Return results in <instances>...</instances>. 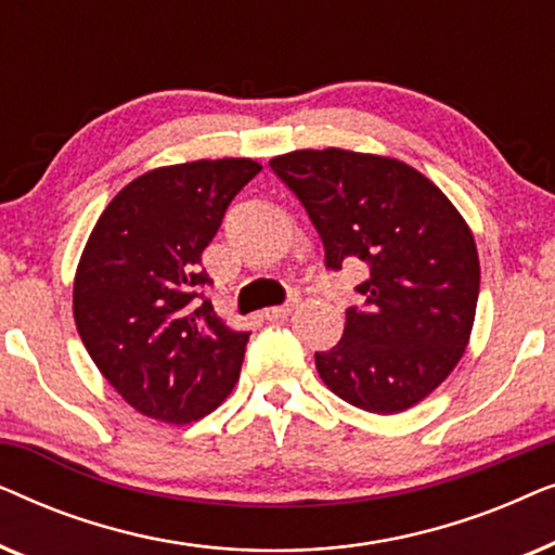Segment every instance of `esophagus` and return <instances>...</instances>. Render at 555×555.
Segmentation results:
<instances>
[{"label":"esophagus","instance_id":"obj_1","mask_svg":"<svg viewBox=\"0 0 555 555\" xmlns=\"http://www.w3.org/2000/svg\"><path fill=\"white\" fill-rule=\"evenodd\" d=\"M295 308H298V300H287L285 306H275V308L262 310V318H264V321H283V318L291 315Z\"/></svg>","mask_w":555,"mask_h":555}]
</instances>
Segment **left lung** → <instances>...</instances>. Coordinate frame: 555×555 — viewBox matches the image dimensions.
<instances>
[{
    "instance_id": "1",
    "label": "left lung",
    "mask_w": 555,
    "mask_h": 555,
    "mask_svg": "<svg viewBox=\"0 0 555 555\" xmlns=\"http://www.w3.org/2000/svg\"><path fill=\"white\" fill-rule=\"evenodd\" d=\"M270 169L306 207L325 268L363 262V306L315 353L325 386L374 414L414 406L450 376L473 331L480 260L452 202L404 162L344 149L293 151Z\"/></svg>"
}]
</instances>
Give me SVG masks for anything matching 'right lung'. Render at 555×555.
I'll return each instance as SVG.
<instances>
[{"label": "right lung", "mask_w": 555, "mask_h": 555, "mask_svg": "<svg viewBox=\"0 0 555 555\" xmlns=\"http://www.w3.org/2000/svg\"><path fill=\"white\" fill-rule=\"evenodd\" d=\"M260 169L253 158H202L143 173L113 196L82 249L75 325L113 389L151 420H202L237 382L249 333L217 318L199 264Z\"/></svg>", "instance_id": "add662e5"}]
</instances>
